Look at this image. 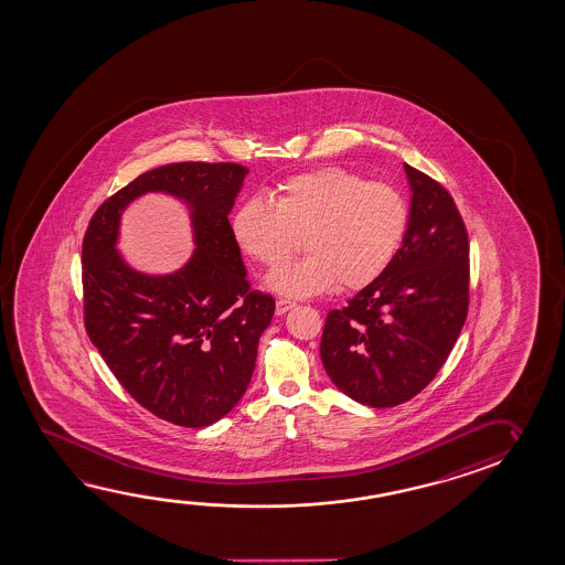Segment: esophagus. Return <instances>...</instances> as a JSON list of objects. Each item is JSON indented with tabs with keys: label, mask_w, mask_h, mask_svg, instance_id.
<instances>
[{
	"label": "esophagus",
	"mask_w": 565,
	"mask_h": 565,
	"mask_svg": "<svg viewBox=\"0 0 565 565\" xmlns=\"http://www.w3.org/2000/svg\"><path fill=\"white\" fill-rule=\"evenodd\" d=\"M295 307V302H290V300H285V298H278L277 300V307H275V312H277L278 316L285 315L287 310H290V308Z\"/></svg>",
	"instance_id": "1"
}]
</instances>
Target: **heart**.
Masks as SVG:
<instances>
[{"instance_id": "b5f03b06", "label": "heart", "mask_w": 565, "mask_h": 565, "mask_svg": "<svg viewBox=\"0 0 565 565\" xmlns=\"http://www.w3.org/2000/svg\"><path fill=\"white\" fill-rule=\"evenodd\" d=\"M409 207L402 192L344 168L298 173L253 195L233 213L241 249L265 267L282 263L302 235L305 257L275 268L268 287L287 297H310L335 282L360 288L380 277L402 245Z\"/></svg>"}]
</instances>
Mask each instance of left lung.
Segmentation results:
<instances>
[{
  "mask_svg": "<svg viewBox=\"0 0 565 565\" xmlns=\"http://www.w3.org/2000/svg\"><path fill=\"white\" fill-rule=\"evenodd\" d=\"M409 223L382 275L328 312L320 358L370 407L409 402L437 375L469 312V235L450 193L409 163Z\"/></svg>",
  "mask_w": 565,
  "mask_h": 565,
  "instance_id": "obj_1",
  "label": "left lung"
}]
</instances>
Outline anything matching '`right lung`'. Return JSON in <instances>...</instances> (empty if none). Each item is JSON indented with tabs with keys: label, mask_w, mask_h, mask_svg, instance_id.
Returning <instances> with one entry per match:
<instances>
[{
	"label": "right lung",
	"mask_w": 565,
	"mask_h": 565,
	"mask_svg": "<svg viewBox=\"0 0 565 565\" xmlns=\"http://www.w3.org/2000/svg\"><path fill=\"white\" fill-rule=\"evenodd\" d=\"M247 173L230 162L160 166L110 195L83 239L86 334L136 402L180 427H207L237 405L275 315L273 297L250 290L227 220ZM150 191L191 207L196 249L170 276L140 274L115 250L121 211Z\"/></svg>",
	"instance_id": "right-lung-1"
}]
</instances>
